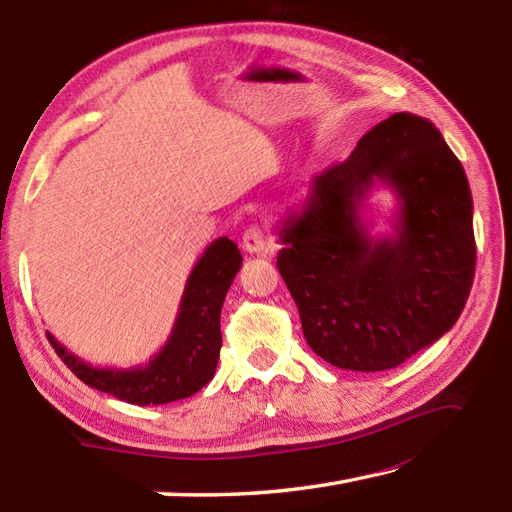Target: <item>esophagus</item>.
Returning a JSON list of instances; mask_svg holds the SVG:
<instances>
[{
    "mask_svg": "<svg viewBox=\"0 0 512 512\" xmlns=\"http://www.w3.org/2000/svg\"><path fill=\"white\" fill-rule=\"evenodd\" d=\"M242 246L246 253H264L266 246H268V235H266V228L262 226H250L246 228V233L242 237Z\"/></svg>",
    "mask_w": 512,
    "mask_h": 512,
    "instance_id": "1",
    "label": "esophagus"
}]
</instances>
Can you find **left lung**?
<instances>
[{
  "instance_id": "1",
  "label": "left lung",
  "mask_w": 512,
  "mask_h": 512,
  "mask_svg": "<svg viewBox=\"0 0 512 512\" xmlns=\"http://www.w3.org/2000/svg\"><path fill=\"white\" fill-rule=\"evenodd\" d=\"M386 185L394 230L373 238L363 199ZM277 268L308 346L344 370L395 368L448 333L475 277L473 197L459 159L428 119L395 113L346 162L310 184L277 228Z\"/></svg>"
}]
</instances>
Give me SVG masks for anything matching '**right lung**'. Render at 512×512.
I'll return each mask as SVG.
<instances>
[{"label":"right lung","instance_id":"add662e5","mask_svg":"<svg viewBox=\"0 0 512 512\" xmlns=\"http://www.w3.org/2000/svg\"><path fill=\"white\" fill-rule=\"evenodd\" d=\"M242 268V253L228 237H219L197 259L188 275L182 302L166 344L148 364L133 368H99L84 362L48 333L62 362L90 388L135 406H159L186 399L215 375L222 348V306L230 284Z\"/></svg>","mask_w":512,"mask_h":512}]
</instances>
